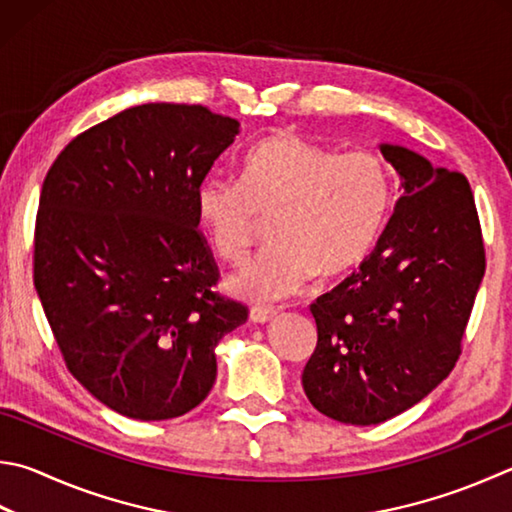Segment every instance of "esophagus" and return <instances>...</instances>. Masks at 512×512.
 <instances>
[{
    "label": "esophagus",
    "mask_w": 512,
    "mask_h": 512,
    "mask_svg": "<svg viewBox=\"0 0 512 512\" xmlns=\"http://www.w3.org/2000/svg\"><path fill=\"white\" fill-rule=\"evenodd\" d=\"M275 315L277 313L273 309H264V306H253V309H250V322L264 324V322L275 320Z\"/></svg>",
    "instance_id": "obj_1"
}]
</instances>
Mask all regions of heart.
<instances>
[{
	"instance_id": "b5f03b06",
	"label": "heart",
	"mask_w": 512,
	"mask_h": 512,
	"mask_svg": "<svg viewBox=\"0 0 512 512\" xmlns=\"http://www.w3.org/2000/svg\"><path fill=\"white\" fill-rule=\"evenodd\" d=\"M392 194V170L380 154H340L282 129L246 154L241 179L208 176L199 185L197 217L226 262H241L264 219H273V244L228 280L235 295L271 302L315 273L356 268L385 226Z\"/></svg>"
}]
</instances>
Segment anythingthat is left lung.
<instances>
[{
    "mask_svg": "<svg viewBox=\"0 0 512 512\" xmlns=\"http://www.w3.org/2000/svg\"><path fill=\"white\" fill-rule=\"evenodd\" d=\"M380 154L401 199L374 253L311 304L318 345L302 374L315 410L351 425L410 410L450 374L486 273L466 176L401 145Z\"/></svg>",
    "mask_w": 512,
    "mask_h": 512,
    "instance_id": "8db88e82",
    "label": "left lung"
}]
</instances>
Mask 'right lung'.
Here are the masks:
<instances>
[{
    "label": "right lung",
    "instance_id": "right-lung-1",
    "mask_svg": "<svg viewBox=\"0 0 512 512\" xmlns=\"http://www.w3.org/2000/svg\"><path fill=\"white\" fill-rule=\"evenodd\" d=\"M239 123L147 102L87 129L46 174L33 282L62 358L109 410L183 416L210 394L217 342L248 309L212 291L197 188Z\"/></svg>",
    "mask_w": 512,
    "mask_h": 512
}]
</instances>
